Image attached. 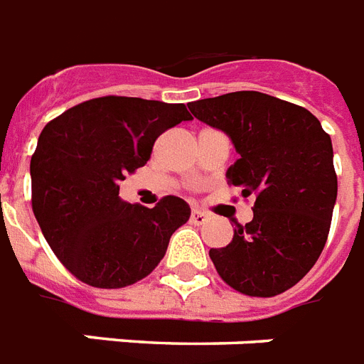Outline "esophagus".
Returning a JSON list of instances; mask_svg holds the SVG:
<instances>
[{"label": "esophagus", "instance_id": "obj_1", "mask_svg": "<svg viewBox=\"0 0 364 364\" xmlns=\"http://www.w3.org/2000/svg\"><path fill=\"white\" fill-rule=\"evenodd\" d=\"M190 220H191V223H196V225H203V223L208 220V214L203 210H197V208H193V210H191Z\"/></svg>", "mask_w": 364, "mask_h": 364}]
</instances>
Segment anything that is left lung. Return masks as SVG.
<instances>
[{
	"mask_svg": "<svg viewBox=\"0 0 364 364\" xmlns=\"http://www.w3.org/2000/svg\"><path fill=\"white\" fill-rule=\"evenodd\" d=\"M191 114L231 139L238 159L229 184L254 196V220L208 252L218 274L250 297H274L312 269L336 203L333 142L299 105L261 92H232L188 103Z\"/></svg>",
	"mask_w": 364,
	"mask_h": 364,
	"instance_id": "8db88e82",
	"label": "left lung"
}]
</instances>
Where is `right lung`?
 I'll use <instances>...</instances> for the list:
<instances>
[{
    "instance_id": "1",
    "label": "right lung",
    "mask_w": 364,
    "mask_h": 364,
    "mask_svg": "<svg viewBox=\"0 0 364 364\" xmlns=\"http://www.w3.org/2000/svg\"><path fill=\"white\" fill-rule=\"evenodd\" d=\"M191 120L184 103L107 95L65 110L31 156V206L46 242L73 276L94 287L132 286L164 259L190 220L184 199L154 208L122 200L120 182L150 159L156 139Z\"/></svg>"
}]
</instances>
